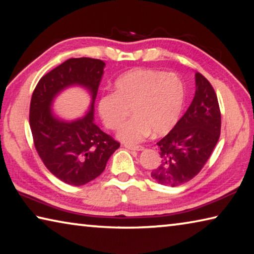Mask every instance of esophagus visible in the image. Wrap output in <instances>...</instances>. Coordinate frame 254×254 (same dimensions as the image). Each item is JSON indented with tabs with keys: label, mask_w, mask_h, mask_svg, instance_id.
Segmentation results:
<instances>
[{
	"label": "esophagus",
	"mask_w": 254,
	"mask_h": 254,
	"mask_svg": "<svg viewBox=\"0 0 254 254\" xmlns=\"http://www.w3.org/2000/svg\"><path fill=\"white\" fill-rule=\"evenodd\" d=\"M124 147L128 150H134V151H142V145H131V144H124Z\"/></svg>",
	"instance_id": "34e87169"
}]
</instances>
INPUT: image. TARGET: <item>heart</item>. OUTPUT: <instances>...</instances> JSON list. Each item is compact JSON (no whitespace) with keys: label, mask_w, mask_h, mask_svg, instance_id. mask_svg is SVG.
Wrapping results in <instances>:
<instances>
[{"label":"heart","mask_w":254,"mask_h":254,"mask_svg":"<svg viewBox=\"0 0 254 254\" xmlns=\"http://www.w3.org/2000/svg\"><path fill=\"white\" fill-rule=\"evenodd\" d=\"M113 89L100 97L97 112L104 126L115 130L130 109L133 118L118 132L127 143L140 142L151 131L154 135L168 133L177 124L186 100V86L178 74L145 68L119 76Z\"/></svg>","instance_id":"1"}]
</instances>
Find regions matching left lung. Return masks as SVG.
<instances>
[{"instance_id":"obj_1","label":"left lung","mask_w":254,"mask_h":254,"mask_svg":"<svg viewBox=\"0 0 254 254\" xmlns=\"http://www.w3.org/2000/svg\"><path fill=\"white\" fill-rule=\"evenodd\" d=\"M196 91L190 105L168 134L157 142L161 162L151 177L163 186L177 187L199 173L221 133V112L214 88L195 74Z\"/></svg>"}]
</instances>
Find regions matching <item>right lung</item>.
<instances>
[{"mask_svg":"<svg viewBox=\"0 0 254 254\" xmlns=\"http://www.w3.org/2000/svg\"><path fill=\"white\" fill-rule=\"evenodd\" d=\"M105 63L93 58H70L46 74L30 103V127L34 147L51 174L71 186H81L104 171L120 143L94 122L98 86ZM87 90L91 104L84 117L66 120L52 112L53 102L67 88Z\"/></svg>","mask_w":254,"mask_h":254,"instance_id":"add662e5","label":"right lung"}]
</instances>
